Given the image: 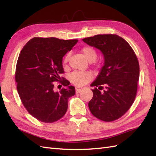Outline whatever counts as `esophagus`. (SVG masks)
<instances>
[{
  "label": "esophagus",
  "mask_w": 156,
  "mask_h": 156,
  "mask_svg": "<svg viewBox=\"0 0 156 156\" xmlns=\"http://www.w3.org/2000/svg\"><path fill=\"white\" fill-rule=\"evenodd\" d=\"M82 91V89L80 88H76V92H77V93H80V92Z\"/></svg>",
  "instance_id": "34e87169"
}]
</instances>
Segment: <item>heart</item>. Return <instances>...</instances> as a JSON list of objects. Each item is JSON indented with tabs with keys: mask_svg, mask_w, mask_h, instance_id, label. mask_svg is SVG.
<instances>
[{
	"mask_svg": "<svg viewBox=\"0 0 156 156\" xmlns=\"http://www.w3.org/2000/svg\"><path fill=\"white\" fill-rule=\"evenodd\" d=\"M81 51L82 54H84V57L90 62H94L97 57V51L90 46H84V48H82ZM68 58L69 55H66L64 59V62L65 64L67 63ZM69 78L72 84L80 87V86H83L85 84H87V82L91 80L92 75L90 72H74L72 73Z\"/></svg>",
	"mask_w": 156,
	"mask_h": 156,
	"instance_id": "1",
	"label": "heart"
}]
</instances>
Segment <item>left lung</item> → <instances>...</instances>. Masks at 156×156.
I'll list each match as a JSON object with an SVG mask.
<instances>
[{"label":"left lung","instance_id":"left-lung-1","mask_svg":"<svg viewBox=\"0 0 156 156\" xmlns=\"http://www.w3.org/2000/svg\"><path fill=\"white\" fill-rule=\"evenodd\" d=\"M82 41L99 49L104 66L90 84L94 87L88 107L95 117L112 121L122 117L133 103L140 77L137 56L128 43L120 36L97 35ZM105 87L104 91H101Z\"/></svg>","mask_w":156,"mask_h":156}]
</instances>
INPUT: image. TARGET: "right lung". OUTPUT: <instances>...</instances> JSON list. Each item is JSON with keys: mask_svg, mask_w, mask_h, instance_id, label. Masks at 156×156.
<instances>
[{"mask_svg": "<svg viewBox=\"0 0 156 156\" xmlns=\"http://www.w3.org/2000/svg\"><path fill=\"white\" fill-rule=\"evenodd\" d=\"M78 39L34 37L20 53L16 66L15 80L22 103L33 117L44 122H53L67 111L68 99L75 88L63 78L66 88L54 90L53 82L64 73L63 57L77 44Z\"/></svg>", "mask_w": 156, "mask_h": 156, "instance_id": "1", "label": "right lung"}]
</instances>
